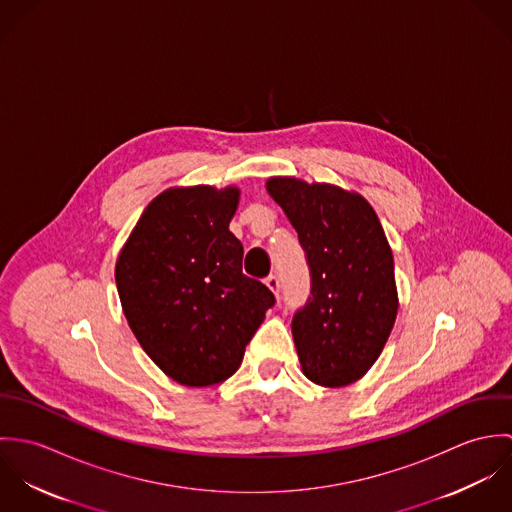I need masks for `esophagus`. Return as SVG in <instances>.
Returning <instances> with one entry per match:
<instances>
[{"instance_id": "34e87169", "label": "esophagus", "mask_w": 512, "mask_h": 512, "mask_svg": "<svg viewBox=\"0 0 512 512\" xmlns=\"http://www.w3.org/2000/svg\"><path fill=\"white\" fill-rule=\"evenodd\" d=\"M266 286H268L272 292L276 293V295L280 293V288H282V286H280V278H278L276 274H270V276L266 278Z\"/></svg>"}]
</instances>
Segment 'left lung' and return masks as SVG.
Listing matches in <instances>:
<instances>
[{
    "label": "left lung",
    "instance_id": "8db88e82",
    "mask_svg": "<svg viewBox=\"0 0 512 512\" xmlns=\"http://www.w3.org/2000/svg\"><path fill=\"white\" fill-rule=\"evenodd\" d=\"M297 232L309 268V297L293 313L303 374L337 388L359 380L392 331L398 295L394 258L363 197L292 177L268 181Z\"/></svg>",
    "mask_w": 512,
    "mask_h": 512
}]
</instances>
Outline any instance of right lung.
<instances>
[{
  "instance_id": "right-lung-1",
  "label": "right lung",
  "mask_w": 512,
  "mask_h": 512,
  "mask_svg": "<svg viewBox=\"0 0 512 512\" xmlns=\"http://www.w3.org/2000/svg\"><path fill=\"white\" fill-rule=\"evenodd\" d=\"M238 189H169L147 205L116 264L124 315L149 359L185 386L232 376L276 303L242 274L228 230Z\"/></svg>"
}]
</instances>
